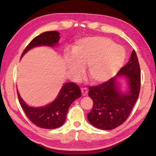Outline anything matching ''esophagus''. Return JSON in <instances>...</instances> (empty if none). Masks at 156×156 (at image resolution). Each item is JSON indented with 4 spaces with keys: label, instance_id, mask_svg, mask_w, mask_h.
<instances>
[{
    "label": "esophagus",
    "instance_id": "34e87169",
    "mask_svg": "<svg viewBox=\"0 0 156 156\" xmlns=\"http://www.w3.org/2000/svg\"><path fill=\"white\" fill-rule=\"evenodd\" d=\"M81 90H82V93L83 96L87 95V94H88V89H87V88H82Z\"/></svg>",
    "mask_w": 156,
    "mask_h": 156
}]
</instances>
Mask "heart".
Instances as JSON below:
<instances>
[{
  "label": "heart",
  "mask_w": 156,
  "mask_h": 156,
  "mask_svg": "<svg viewBox=\"0 0 156 156\" xmlns=\"http://www.w3.org/2000/svg\"><path fill=\"white\" fill-rule=\"evenodd\" d=\"M68 59L70 72H82V66L88 65L89 77L91 82L101 83L112 78L126 60V54L123 47L104 37H89L78 40Z\"/></svg>",
  "instance_id": "1"
}]
</instances>
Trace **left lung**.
Masks as SVG:
<instances>
[{"mask_svg": "<svg viewBox=\"0 0 156 156\" xmlns=\"http://www.w3.org/2000/svg\"><path fill=\"white\" fill-rule=\"evenodd\" d=\"M125 76L129 91L121 93L116 82L117 76ZM140 88V69L137 55L132 51L129 61L116 76L107 82L89 88L93 108L87 114L89 123L97 129L112 130L122 124L131 114Z\"/></svg>", "mask_w": 156, "mask_h": 156, "instance_id": "8db88e82", "label": "left lung"}]
</instances>
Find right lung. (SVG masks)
Masks as SVG:
<instances>
[{"mask_svg":"<svg viewBox=\"0 0 156 156\" xmlns=\"http://www.w3.org/2000/svg\"><path fill=\"white\" fill-rule=\"evenodd\" d=\"M59 33L49 31L40 34L30 42L23 51L21 57L34 47H54L58 43ZM20 106L32 123L37 126L46 129L60 127L65 122L68 109L74 100L82 95L80 87L74 82L65 83L58 96L52 103L42 107H32L25 103L17 90Z\"/></svg>","mask_w":156,"mask_h":156,"instance_id":"obj_1","label":"right lung"}]
</instances>
